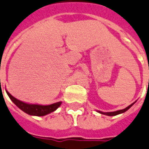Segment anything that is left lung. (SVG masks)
<instances>
[{"label":"left lung","mask_w":149,"mask_h":149,"mask_svg":"<svg viewBox=\"0 0 149 149\" xmlns=\"http://www.w3.org/2000/svg\"><path fill=\"white\" fill-rule=\"evenodd\" d=\"M134 103H132L131 105H130V106H128L127 107H126L125 109H120V110H117V111L107 112V113H103V112H101V111H98V112H99V113H100L104 114V115H107V116H116V115H118V114H120V113H124V112H126L127 109H130V108H131V107L133 106Z\"/></svg>","instance_id":"left-lung-1"}]
</instances>
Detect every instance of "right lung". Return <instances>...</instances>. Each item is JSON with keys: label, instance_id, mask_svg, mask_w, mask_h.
<instances>
[{"label": "right lung", "instance_id": "1", "mask_svg": "<svg viewBox=\"0 0 149 149\" xmlns=\"http://www.w3.org/2000/svg\"><path fill=\"white\" fill-rule=\"evenodd\" d=\"M7 94L9 96V98L11 99V100L19 108L22 109V111H24L26 113L29 114V115H33V116H45L48 113H50L51 112H54V110H56L58 108L61 102H56L54 104L48 105V106H42V105H37V104H28L25 102H23L20 100H17L15 97H13L12 95L7 92Z\"/></svg>", "mask_w": 149, "mask_h": 149}]
</instances>
